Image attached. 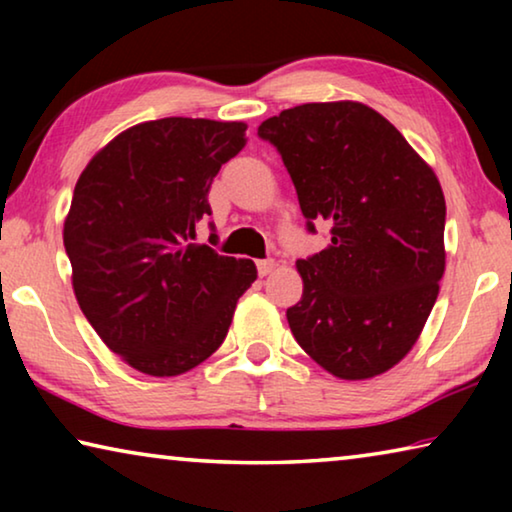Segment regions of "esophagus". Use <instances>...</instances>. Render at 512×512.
Here are the masks:
<instances>
[{"label":"esophagus","mask_w":512,"mask_h":512,"mask_svg":"<svg viewBox=\"0 0 512 512\" xmlns=\"http://www.w3.org/2000/svg\"><path fill=\"white\" fill-rule=\"evenodd\" d=\"M275 266H277V264H275V259H259V262H257V273L264 277V275L271 273Z\"/></svg>","instance_id":"1"}]
</instances>
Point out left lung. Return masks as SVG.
<instances>
[{
	"label": "left lung",
	"mask_w": 512,
	"mask_h": 512,
	"mask_svg": "<svg viewBox=\"0 0 512 512\" xmlns=\"http://www.w3.org/2000/svg\"><path fill=\"white\" fill-rule=\"evenodd\" d=\"M282 155L307 230L332 225L325 250L298 259L293 336L339 379H370L409 352L445 273V196L404 135L357 101L302 103L262 121Z\"/></svg>",
	"instance_id": "8db88e82"
}]
</instances>
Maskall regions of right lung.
Wrapping results in <instances>:
<instances>
[{
  "mask_svg": "<svg viewBox=\"0 0 512 512\" xmlns=\"http://www.w3.org/2000/svg\"><path fill=\"white\" fill-rule=\"evenodd\" d=\"M246 124L144 121L83 169L63 228L79 307L128 366L176 377L219 350L253 259L192 244L212 180L246 146ZM212 225V223H210Z\"/></svg>",
  "mask_w": 512,
  "mask_h": 512,
  "instance_id": "obj_1",
  "label": "right lung"
}]
</instances>
